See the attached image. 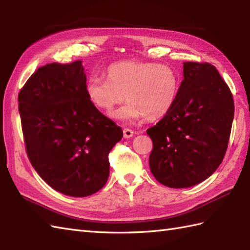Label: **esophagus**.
Here are the masks:
<instances>
[{"label": "esophagus", "instance_id": "esophagus-1", "mask_svg": "<svg viewBox=\"0 0 250 250\" xmlns=\"http://www.w3.org/2000/svg\"><path fill=\"white\" fill-rule=\"evenodd\" d=\"M133 135H134L133 130L128 129V128L124 129V137H125V139H130V137H132Z\"/></svg>", "mask_w": 250, "mask_h": 250}]
</instances>
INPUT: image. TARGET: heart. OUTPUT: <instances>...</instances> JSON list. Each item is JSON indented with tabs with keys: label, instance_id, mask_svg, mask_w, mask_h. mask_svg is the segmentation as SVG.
Instances as JSON below:
<instances>
[{
	"label": "heart",
	"instance_id": "heart-1",
	"mask_svg": "<svg viewBox=\"0 0 250 250\" xmlns=\"http://www.w3.org/2000/svg\"><path fill=\"white\" fill-rule=\"evenodd\" d=\"M107 79L91 76L84 91L93 106L110 113L125 100V106L110 116L125 122L142 118L157 120L166 116L176 102L180 76L175 68L164 63L149 61H120L110 64Z\"/></svg>",
	"mask_w": 250,
	"mask_h": 250
}]
</instances>
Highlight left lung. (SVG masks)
<instances>
[{"label": "left lung", "mask_w": 250, "mask_h": 250, "mask_svg": "<svg viewBox=\"0 0 250 250\" xmlns=\"http://www.w3.org/2000/svg\"><path fill=\"white\" fill-rule=\"evenodd\" d=\"M233 117L232 93L216 67L185 62L176 102L147 130L155 178L169 188H188L208 178L224 160Z\"/></svg>", "instance_id": "1"}]
</instances>
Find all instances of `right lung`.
I'll return each instance as SVG.
<instances>
[{
  "mask_svg": "<svg viewBox=\"0 0 250 250\" xmlns=\"http://www.w3.org/2000/svg\"><path fill=\"white\" fill-rule=\"evenodd\" d=\"M82 61L37 68L18 102L26 155L51 188L83 198L107 182L108 153L122 129L93 106L84 91Z\"/></svg>",
  "mask_w": 250,
  "mask_h": 250,
  "instance_id": "add662e5",
  "label": "right lung"
}]
</instances>
